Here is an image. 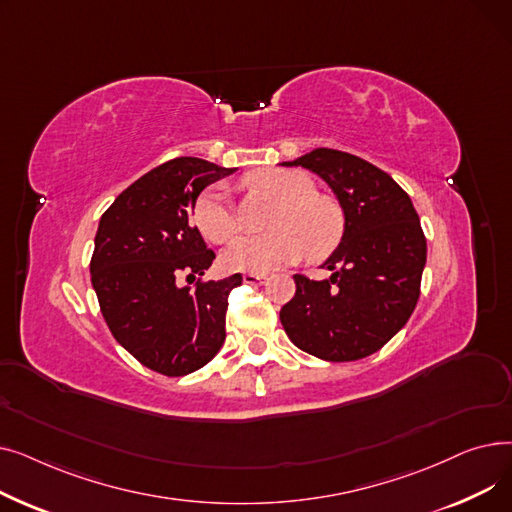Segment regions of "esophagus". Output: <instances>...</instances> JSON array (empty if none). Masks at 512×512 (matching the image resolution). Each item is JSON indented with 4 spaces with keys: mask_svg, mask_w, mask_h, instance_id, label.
<instances>
[{
    "mask_svg": "<svg viewBox=\"0 0 512 512\" xmlns=\"http://www.w3.org/2000/svg\"><path fill=\"white\" fill-rule=\"evenodd\" d=\"M265 280V276H261V274H245L242 276V282L245 284H261Z\"/></svg>",
    "mask_w": 512,
    "mask_h": 512,
    "instance_id": "1",
    "label": "esophagus"
}]
</instances>
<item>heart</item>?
<instances>
[{
  "instance_id": "obj_1",
  "label": "heart",
  "mask_w": 512,
  "mask_h": 512,
  "mask_svg": "<svg viewBox=\"0 0 512 512\" xmlns=\"http://www.w3.org/2000/svg\"><path fill=\"white\" fill-rule=\"evenodd\" d=\"M251 191L280 203L267 236H242L224 251V265L232 272L270 274L305 255L328 257L344 236V211L328 195H317L315 182L301 170L265 168L245 178ZM195 224L211 242H230L238 230V218L224 188L205 191L195 203Z\"/></svg>"
}]
</instances>
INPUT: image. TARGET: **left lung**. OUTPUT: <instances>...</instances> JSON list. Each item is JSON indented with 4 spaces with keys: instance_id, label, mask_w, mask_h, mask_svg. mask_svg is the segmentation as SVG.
Returning a JSON list of instances; mask_svg holds the SVG:
<instances>
[{
    "instance_id": "left-lung-1",
    "label": "left lung",
    "mask_w": 512,
    "mask_h": 512,
    "mask_svg": "<svg viewBox=\"0 0 512 512\" xmlns=\"http://www.w3.org/2000/svg\"><path fill=\"white\" fill-rule=\"evenodd\" d=\"M282 166L324 178L344 211L326 280L297 274L280 321L301 351L324 361L373 355L407 324L419 299L427 242L411 197L369 161L319 147Z\"/></svg>"
}]
</instances>
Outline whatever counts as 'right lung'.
Listing matches in <instances>:
<instances>
[{"label":"right lung","instance_id":"add662e5","mask_svg":"<svg viewBox=\"0 0 512 512\" xmlns=\"http://www.w3.org/2000/svg\"><path fill=\"white\" fill-rule=\"evenodd\" d=\"M232 172L176 157L132 182L99 220L91 282L105 324L134 359L168 378L201 369L226 340L228 294L242 276L198 280L195 289L177 278L190 283L211 267L215 253L191 215L203 188Z\"/></svg>","mask_w":512,"mask_h":512}]
</instances>
